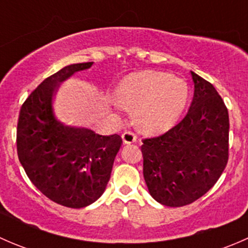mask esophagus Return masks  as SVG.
<instances>
[{"mask_svg": "<svg viewBox=\"0 0 248 248\" xmlns=\"http://www.w3.org/2000/svg\"><path fill=\"white\" fill-rule=\"evenodd\" d=\"M122 141H124V144H133L137 141V136L132 132H124L122 134Z\"/></svg>", "mask_w": 248, "mask_h": 248, "instance_id": "1", "label": "esophagus"}]
</instances>
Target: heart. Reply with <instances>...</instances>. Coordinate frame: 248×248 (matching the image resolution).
Listing matches in <instances>:
<instances>
[{
	"mask_svg": "<svg viewBox=\"0 0 248 248\" xmlns=\"http://www.w3.org/2000/svg\"><path fill=\"white\" fill-rule=\"evenodd\" d=\"M189 98L186 80L169 73L141 71L122 79L117 86L116 109L134 110L140 131L159 133L171 128L180 120Z\"/></svg>",
	"mask_w": 248,
	"mask_h": 248,
	"instance_id": "obj_1",
	"label": "heart"
}]
</instances>
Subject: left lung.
<instances>
[{
    "label": "left lung",
    "mask_w": 248,
    "mask_h": 248,
    "mask_svg": "<svg viewBox=\"0 0 248 248\" xmlns=\"http://www.w3.org/2000/svg\"><path fill=\"white\" fill-rule=\"evenodd\" d=\"M194 94L186 116L141 145L145 182L156 202L191 204L217 182L228 162L229 116L214 86L191 72Z\"/></svg>",
    "instance_id": "8db88e82"
}]
</instances>
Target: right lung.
<instances>
[{"mask_svg": "<svg viewBox=\"0 0 248 248\" xmlns=\"http://www.w3.org/2000/svg\"><path fill=\"white\" fill-rule=\"evenodd\" d=\"M92 64H69L43 80L21 106L17 121V156L29 179L52 202L72 209L101 198L122 144L117 134L99 136L63 124L55 115L59 84Z\"/></svg>", "mask_w": 248, "mask_h": 248, "instance_id": "add662e5", "label": "right lung"}]
</instances>
